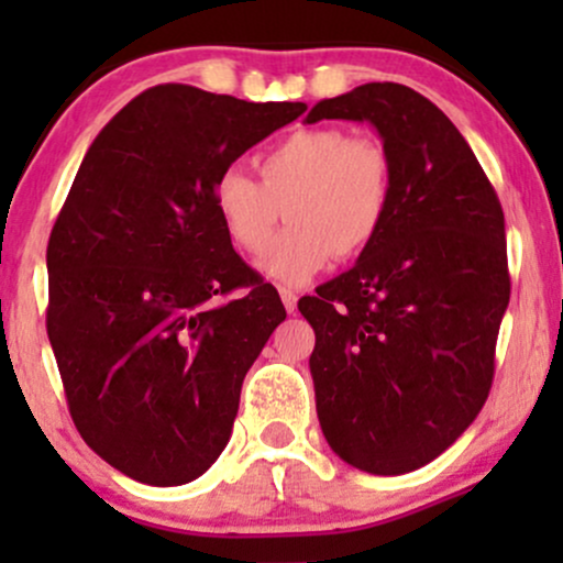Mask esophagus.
<instances>
[{"instance_id": "34e87169", "label": "esophagus", "mask_w": 563, "mask_h": 563, "mask_svg": "<svg viewBox=\"0 0 563 563\" xmlns=\"http://www.w3.org/2000/svg\"><path fill=\"white\" fill-rule=\"evenodd\" d=\"M280 299H283V307H286V312H296V301H299L296 290L280 288Z\"/></svg>"}]
</instances>
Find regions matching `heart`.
Returning <instances> with one entry per match:
<instances>
[{
    "instance_id": "1",
    "label": "heart",
    "mask_w": 563,
    "mask_h": 563,
    "mask_svg": "<svg viewBox=\"0 0 563 563\" xmlns=\"http://www.w3.org/2000/svg\"><path fill=\"white\" fill-rule=\"evenodd\" d=\"M260 179L241 166L217 174L211 203L224 232L245 254H260L283 214L260 267L286 286H301L333 260L365 254L384 232L394 198L389 147L373 134L341 126L296 129L260 158Z\"/></svg>"
}]
</instances>
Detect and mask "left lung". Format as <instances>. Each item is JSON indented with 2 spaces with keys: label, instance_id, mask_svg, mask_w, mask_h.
I'll use <instances>...</instances> for the list:
<instances>
[{
  "label": "left lung",
  "instance_id": "1",
  "mask_svg": "<svg viewBox=\"0 0 563 563\" xmlns=\"http://www.w3.org/2000/svg\"><path fill=\"white\" fill-rule=\"evenodd\" d=\"M367 121L389 147L378 241L303 296L320 429L349 466L397 476L442 455L479 416L510 299L506 219L474 151L416 89L373 81L320 100L307 124Z\"/></svg>",
  "mask_w": 563,
  "mask_h": 563
}]
</instances>
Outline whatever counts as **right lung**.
Instances as JSON below:
<instances>
[{
  "instance_id": "1",
  "label": "right lung",
  "mask_w": 563,
  "mask_h": 563,
  "mask_svg": "<svg viewBox=\"0 0 563 563\" xmlns=\"http://www.w3.org/2000/svg\"><path fill=\"white\" fill-rule=\"evenodd\" d=\"M303 111L161 84L81 161L47 245V335L81 439L132 479L187 484L230 442L286 309L232 251L211 187ZM232 289L244 294L216 303Z\"/></svg>"
}]
</instances>
